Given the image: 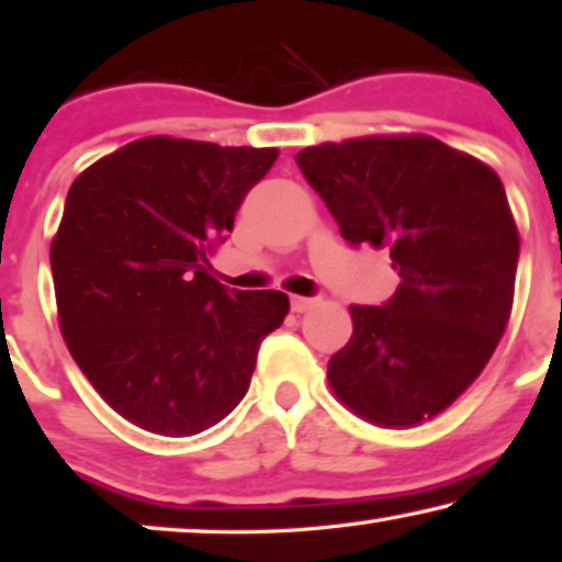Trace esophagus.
Segmentation results:
<instances>
[{
	"mask_svg": "<svg viewBox=\"0 0 562 562\" xmlns=\"http://www.w3.org/2000/svg\"><path fill=\"white\" fill-rule=\"evenodd\" d=\"M290 305L295 313H305V310H310L315 305V297H303V295H292L290 297Z\"/></svg>",
	"mask_w": 562,
	"mask_h": 562,
	"instance_id": "esophagus-1",
	"label": "esophagus"
}]
</instances>
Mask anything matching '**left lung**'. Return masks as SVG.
I'll use <instances>...</instances> for the list:
<instances>
[{
	"mask_svg": "<svg viewBox=\"0 0 562 562\" xmlns=\"http://www.w3.org/2000/svg\"><path fill=\"white\" fill-rule=\"evenodd\" d=\"M295 161L342 237L389 249L401 278L386 305H350L333 393L375 426L429 422L484 371L513 313L520 234L499 176L422 133L310 146Z\"/></svg>",
	"mask_w": 562,
	"mask_h": 562,
	"instance_id": "obj_1",
	"label": "left lung"
}]
</instances>
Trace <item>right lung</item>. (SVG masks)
Returning <instances> with one entry per match:
<instances>
[{
  "label": "right lung",
  "mask_w": 562,
  "mask_h": 562,
  "mask_svg": "<svg viewBox=\"0 0 562 562\" xmlns=\"http://www.w3.org/2000/svg\"><path fill=\"white\" fill-rule=\"evenodd\" d=\"M278 148L148 136L88 166L49 247L67 350L125 422L194 437L245 398L280 290H229L209 257Z\"/></svg>",
  "instance_id": "1"
}]
</instances>
